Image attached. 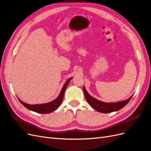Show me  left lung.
Segmentation results:
<instances>
[{
    "mask_svg": "<svg viewBox=\"0 0 151 151\" xmlns=\"http://www.w3.org/2000/svg\"><path fill=\"white\" fill-rule=\"evenodd\" d=\"M83 90L87 102H88L89 105H91V107H93L94 109L100 112V113H111V112L119 111L129 103V101L131 100V98L133 96L132 95L130 98H129L128 99L122 101H119V102L106 103L103 102V101H101L100 100H98L96 99H94V98L92 97L91 96H90L88 93L87 92V91L84 87H83Z\"/></svg>",
    "mask_w": 151,
    "mask_h": 151,
    "instance_id": "1",
    "label": "left lung"
}]
</instances>
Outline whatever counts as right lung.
Masks as SVG:
<instances>
[{
    "instance_id": "1",
    "label": "right lung",
    "mask_w": 151,
    "mask_h": 151,
    "mask_svg": "<svg viewBox=\"0 0 151 151\" xmlns=\"http://www.w3.org/2000/svg\"><path fill=\"white\" fill-rule=\"evenodd\" d=\"M71 79H72V77L71 78H69L67 81L65 82L58 96L55 100L51 101V102L43 104L31 105V104H27L26 103L23 102V101L22 100H20L19 99H18L19 100L20 102L22 104L24 107L30 111H32L34 112H36V113H41V114L51 113V112L54 111L55 110L57 109L58 108L59 106L61 105L63 99H64L65 90L66 89V87H67V86H68V83L70 82V80H71Z\"/></svg>"
}]
</instances>
